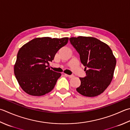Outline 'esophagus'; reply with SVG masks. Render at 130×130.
<instances>
[{
	"instance_id": "obj_1",
	"label": "esophagus",
	"mask_w": 130,
	"mask_h": 130,
	"mask_svg": "<svg viewBox=\"0 0 130 130\" xmlns=\"http://www.w3.org/2000/svg\"><path fill=\"white\" fill-rule=\"evenodd\" d=\"M64 76H66V77H70V78H72L73 76H74L72 75H68L67 74H64Z\"/></svg>"
}]
</instances>
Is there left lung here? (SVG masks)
Instances as JSON below:
<instances>
[{
  "mask_svg": "<svg viewBox=\"0 0 130 130\" xmlns=\"http://www.w3.org/2000/svg\"><path fill=\"white\" fill-rule=\"evenodd\" d=\"M70 41L80 55L86 76L80 77L76 90L86 97H95L103 93L113 77L116 59L107 44L91 37H71Z\"/></svg>",
  "mask_w": 130,
  "mask_h": 130,
  "instance_id": "obj_1",
  "label": "left lung"
}]
</instances>
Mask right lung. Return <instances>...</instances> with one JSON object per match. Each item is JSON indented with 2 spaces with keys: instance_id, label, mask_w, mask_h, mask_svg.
<instances>
[{
  "instance_id": "obj_1",
  "label": "right lung",
  "mask_w": 130,
  "mask_h": 130,
  "mask_svg": "<svg viewBox=\"0 0 130 130\" xmlns=\"http://www.w3.org/2000/svg\"><path fill=\"white\" fill-rule=\"evenodd\" d=\"M68 41V37L36 38L20 48L14 73L24 92L41 96L53 89L61 73L51 70L48 66Z\"/></svg>"
}]
</instances>
